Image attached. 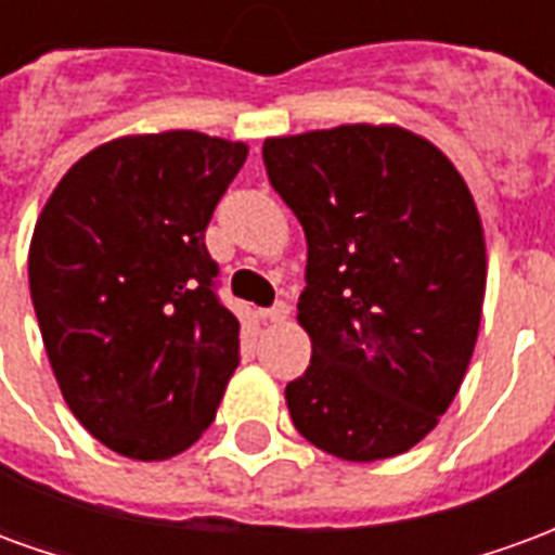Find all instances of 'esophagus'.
Segmentation results:
<instances>
[{
	"instance_id": "esophagus-1",
	"label": "esophagus",
	"mask_w": 555,
	"mask_h": 555,
	"mask_svg": "<svg viewBox=\"0 0 555 555\" xmlns=\"http://www.w3.org/2000/svg\"><path fill=\"white\" fill-rule=\"evenodd\" d=\"M291 314V306L285 300H279L276 306H270V309H264L261 312V321H270V324H282L285 318Z\"/></svg>"
}]
</instances>
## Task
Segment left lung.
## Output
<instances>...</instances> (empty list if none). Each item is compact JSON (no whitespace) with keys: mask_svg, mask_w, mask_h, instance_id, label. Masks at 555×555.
Masks as SVG:
<instances>
[{"mask_svg":"<svg viewBox=\"0 0 555 555\" xmlns=\"http://www.w3.org/2000/svg\"><path fill=\"white\" fill-rule=\"evenodd\" d=\"M267 178L309 243L297 321L309 369L294 428L341 461H380L434 430L464 384L485 300V231L449 157L389 125L267 139Z\"/></svg>","mask_w":555,"mask_h":555,"instance_id":"1","label":"left lung"}]
</instances>
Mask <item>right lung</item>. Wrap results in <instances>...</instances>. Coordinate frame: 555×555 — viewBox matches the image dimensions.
<instances>
[{
	"label": "right lung",
	"instance_id": "right-lung-1",
	"mask_svg": "<svg viewBox=\"0 0 555 555\" xmlns=\"http://www.w3.org/2000/svg\"><path fill=\"white\" fill-rule=\"evenodd\" d=\"M246 154L195 130L113 139L70 166L38 217L43 348L70 413L125 457L190 449L241 362L205 231Z\"/></svg>",
	"mask_w": 555,
	"mask_h": 555
}]
</instances>
